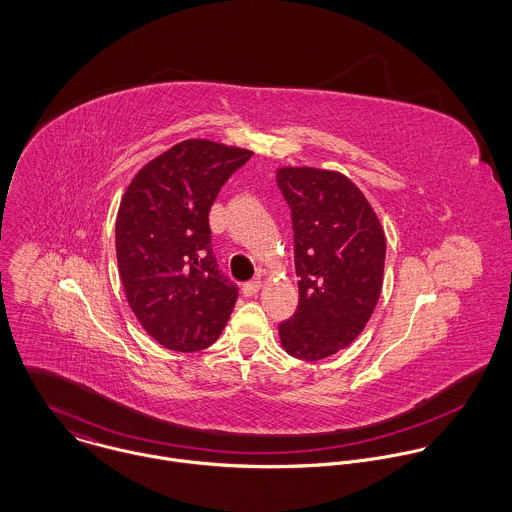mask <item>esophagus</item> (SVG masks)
Listing matches in <instances>:
<instances>
[{
  "label": "esophagus",
  "instance_id": "1",
  "mask_svg": "<svg viewBox=\"0 0 512 512\" xmlns=\"http://www.w3.org/2000/svg\"><path fill=\"white\" fill-rule=\"evenodd\" d=\"M260 290H262V282H260V280H252V282H246V284L242 286V293H244L246 297H252V295H256Z\"/></svg>",
  "mask_w": 512,
  "mask_h": 512
}]
</instances>
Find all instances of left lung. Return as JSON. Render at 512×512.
<instances>
[{
    "label": "left lung",
    "mask_w": 512,
    "mask_h": 512,
    "mask_svg": "<svg viewBox=\"0 0 512 512\" xmlns=\"http://www.w3.org/2000/svg\"><path fill=\"white\" fill-rule=\"evenodd\" d=\"M292 209L299 305L280 325L288 355L321 361L365 329L382 290L386 238L363 191L343 173L280 167Z\"/></svg>",
    "instance_id": "obj_1"
}]
</instances>
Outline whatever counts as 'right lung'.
I'll list each match as a JSON object with an SVG mask.
<instances>
[{"mask_svg":"<svg viewBox=\"0 0 512 512\" xmlns=\"http://www.w3.org/2000/svg\"><path fill=\"white\" fill-rule=\"evenodd\" d=\"M250 149L185 140L146 163L116 217L118 272L132 311L165 349L193 353L219 339L238 297L220 274L209 211Z\"/></svg>","mask_w":512,"mask_h":512,"instance_id":"obj_1","label":"right lung"}]
</instances>
